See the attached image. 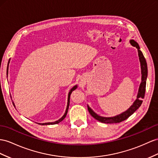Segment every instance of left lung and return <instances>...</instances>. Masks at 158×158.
<instances>
[{"label":"left lung","instance_id":"8db88e82","mask_svg":"<svg viewBox=\"0 0 158 158\" xmlns=\"http://www.w3.org/2000/svg\"><path fill=\"white\" fill-rule=\"evenodd\" d=\"M129 43L133 47H135L137 48V51H138V56L139 59L140 61L141 64V82L140 83V85L139 87L138 94L137 95V99L133 102L132 106L129 107L127 110L123 112L122 114L118 115L114 117H110V118H106V117H102L98 115L97 114L93 111L89 106H87L88 111L89 112L91 115L95 119L98 120L100 122L105 123H120L125 119H127L129 116H131L133 113H134L137 109H138L141 103H142L143 101L142 99L144 98L145 93V87H146V80L148 77V66L147 63L144 56L139 49V46L138 43L134 40H130Z\"/></svg>","mask_w":158,"mask_h":158}]
</instances>
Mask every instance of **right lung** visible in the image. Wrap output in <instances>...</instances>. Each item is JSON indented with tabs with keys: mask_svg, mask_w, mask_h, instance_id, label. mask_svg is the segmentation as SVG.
Wrapping results in <instances>:
<instances>
[{
	"mask_svg": "<svg viewBox=\"0 0 158 158\" xmlns=\"http://www.w3.org/2000/svg\"><path fill=\"white\" fill-rule=\"evenodd\" d=\"M9 62H10V59L9 60V63H8V65H7V69H6V75H7V77H8V71H9ZM77 87V85H75L71 89V90L69 91V95H68V100H67V108H66V111H65V113H64V114L63 115V117L61 118H60L59 120L56 121H54V122H48V123H38V124H40V125H54V124H57L59 123H60V121H62L64 118H65V117L67 115V114L68 112V110H69V103H70V96H71V94L73 91L75 90ZM14 106H15V103L14 102H13Z\"/></svg>",
	"mask_w": 158,
	"mask_h": 158,
	"instance_id": "obj_1",
	"label": "right lung"
}]
</instances>
